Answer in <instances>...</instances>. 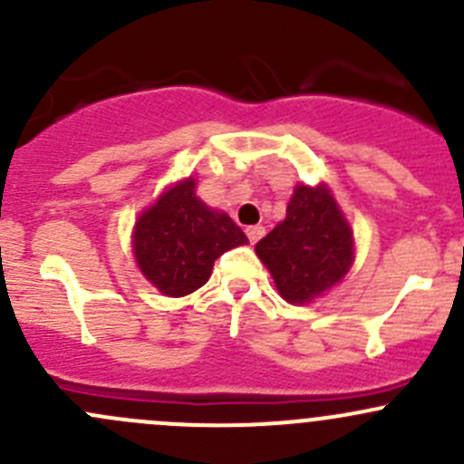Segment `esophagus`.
Masks as SVG:
<instances>
[{"instance_id": "34e87169", "label": "esophagus", "mask_w": 464, "mask_h": 464, "mask_svg": "<svg viewBox=\"0 0 464 464\" xmlns=\"http://www.w3.org/2000/svg\"><path fill=\"white\" fill-rule=\"evenodd\" d=\"M262 236H265V227H262V224H256V227H246V237H249L254 245L260 240Z\"/></svg>"}]
</instances>
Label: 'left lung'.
<instances>
[{"mask_svg":"<svg viewBox=\"0 0 464 464\" xmlns=\"http://www.w3.org/2000/svg\"><path fill=\"white\" fill-rule=\"evenodd\" d=\"M280 296L303 305L334 287L354 260V237L325 184L296 186L287 215L256 245Z\"/></svg>","mask_w":464,"mask_h":464,"instance_id":"1","label":"left lung"}]
</instances>
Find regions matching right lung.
Segmentation results:
<instances>
[{"mask_svg":"<svg viewBox=\"0 0 464 464\" xmlns=\"http://www.w3.org/2000/svg\"><path fill=\"white\" fill-rule=\"evenodd\" d=\"M246 242L227 213L195 195V179L188 177L139 215L132 249L145 278L166 296L179 298L202 287L224 251Z\"/></svg>","mask_w":464,"mask_h":464,"instance_id":"1","label":"right lung"}]
</instances>
